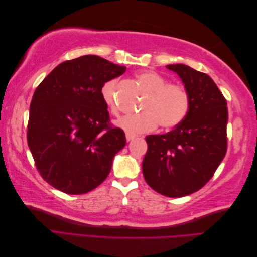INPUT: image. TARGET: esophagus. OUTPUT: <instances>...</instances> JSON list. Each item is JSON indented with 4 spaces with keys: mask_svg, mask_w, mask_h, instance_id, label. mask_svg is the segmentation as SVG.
<instances>
[{
    "mask_svg": "<svg viewBox=\"0 0 257 257\" xmlns=\"http://www.w3.org/2000/svg\"><path fill=\"white\" fill-rule=\"evenodd\" d=\"M125 137H126V141H127V142H130V141H133V139L136 137V135L126 133V134H125Z\"/></svg>",
    "mask_w": 257,
    "mask_h": 257,
    "instance_id": "34e87169",
    "label": "esophagus"
}]
</instances>
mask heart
<instances>
[{
    "mask_svg": "<svg viewBox=\"0 0 257 257\" xmlns=\"http://www.w3.org/2000/svg\"><path fill=\"white\" fill-rule=\"evenodd\" d=\"M137 82L148 93L141 107V114L124 116L116 121V125L130 134L151 132L159 124L168 130L179 125L188 115L191 99L183 85L168 83L159 74L145 71L136 75ZM102 98L113 115H119L116 105V81H107L102 88Z\"/></svg>",
    "mask_w": 257,
    "mask_h": 257,
    "instance_id": "b5f03b06",
    "label": "heart"
}]
</instances>
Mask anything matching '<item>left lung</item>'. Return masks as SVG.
Returning <instances> with one entry per match:
<instances>
[{"instance_id":"obj_1","label":"left lung","mask_w":257,"mask_h":257,"mask_svg":"<svg viewBox=\"0 0 257 257\" xmlns=\"http://www.w3.org/2000/svg\"><path fill=\"white\" fill-rule=\"evenodd\" d=\"M191 99L185 119L173 131L146 137L143 161L146 182L168 197L200 190L212 178L227 150V103L214 81L184 64H169Z\"/></svg>"}]
</instances>
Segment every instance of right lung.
I'll return each mask as SVG.
<instances>
[{
  "label": "right lung",
  "instance_id": "add662e5",
  "mask_svg": "<svg viewBox=\"0 0 257 257\" xmlns=\"http://www.w3.org/2000/svg\"><path fill=\"white\" fill-rule=\"evenodd\" d=\"M125 71L90 54L59 64L38 84L27 139L38 173L53 188L78 195L109 175L126 141L123 130L110 123L100 91Z\"/></svg>",
  "mask_w": 257,
  "mask_h": 257
}]
</instances>
